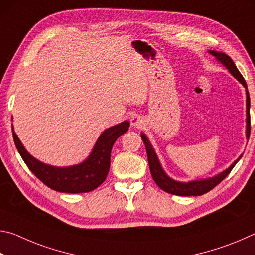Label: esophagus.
<instances>
[{"instance_id": "esophagus-1", "label": "esophagus", "mask_w": 255, "mask_h": 255, "mask_svg": "<svg viewBox=\"0 0 255 255\" xmlns=\"http://www.w3.org/2000/svg\"><path fill=\"white\" fill-rule=\"evenodd\" d=\"M130 123L132 126H135L136 128H140L144 125V120L139 115H132L130 117Z\"/></svg>"}]
</instances>
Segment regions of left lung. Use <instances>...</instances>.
<instances>
[{
	"label": "left lung",
	"mask_w": 255,
	"mask_h": 255,
	"mask_svg": "<svg viewBox=\"0 0 255 255\" xmlns=\"http://www.w3.org/2000/svg\"><path fill=\"white\" fill-rule=\"evenodd\" d=\"M209 53L215 56L219 62H222L224 65H225L228 71L231 72V74L233 76L236 77L242 84L244 85V88L247 89V136L250 137V132H251V120H250V96H249V91H248V85L247 82H245L244 77L242 76L240 71L237 70L236 65L233 62V59L224 53H218V51H214L210 50ZM141 139H143L145 147H146V152H147V158H148V164H149V170H150V174L153 176V180L155 181L159 188H161L163 191H165L167 193H171V195H176V196H201L205 195V193L209 192L211 189H214L216 185L219 184L222 181L226 178V176L230 174V172L233 170V167L235 166V164L239 162V159L232 164V165L228 167L226 171L222 172L221 174H218L217 176H214V178L210 179H206V180H199V181H192V182H178V181H174L170 179L162 169L161 164H159L156 154H155L154 149L152 147V145L147 139L144 133H141Z\"/></svg>",
	"instance_id": "obj_1"
}]
</instances>
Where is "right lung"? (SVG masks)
Masks as SVG:
<instances>
[{
  "label": "right lung",
  "mask_w": 255,
  "mask_h": 255,
  "mask_svg": "<svg viewBox=\"0 0 255 255\" xmlns=\"http://www.w3.org/2000/svg\"><path fill=\"white\" fill-rule=\"evenodd\" d=\"M129 123L114 126L99 137L89 158L82 164L70 167H55L38 161L30 155L13 131L14 144L29 170L47 187L59 192L81 193L97 189L106 180L110 169L112 146L118 138L127 132Z\"/></svg>",
  "instance_id": "obj_1"
}]
</instances>
